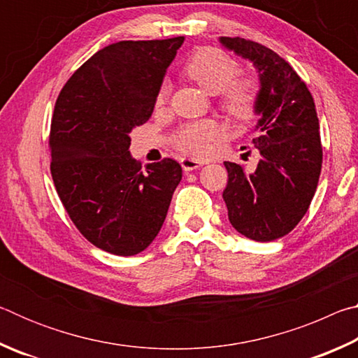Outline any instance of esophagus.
<instances>
[{"mask_svg": "<svg viewBox=\"0 0 358 358\" xmlns=\"http://www.w3.org/2000/svg\"><path fill=\"white\" fill-rule=\"evenodd\" d=\"M202 166L201 161H196V159H189V157H185V159H181V167H183L185 172H191V171H197L199 167Z\"/></svg>", "mask_w": 358, "mask_h": 358, "instance_id": "34e87169", "label": "esophagus"}]
</instances>
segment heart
Segmentation results:
<instances>
[{"label":"heart","mask_w":358,"mask_h":358,"mask_svg":"<svg viewBox=\"0 0 358 358\" xmlns=\"http://www.w3.org/2000/svg\"><path fill=\"white\" fill-rule=\"evenodd\" d=\"M185 74L208 94H217V104L230 120L246 123L257 113L260 85L251 76H241L237 59L215 47H202L185 63ZM169 98V87L162 85L156 94V107H162ZM221 126L213 120L186 123L172 136V145L181 153L202 157L210 153L221 137Z\"/></svg>","instance_id":"heart-1"}]
</instances>
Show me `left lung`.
I'll return each instance as SVG.
<instances>
[{
	"mask_svg": "<svg viewBox=\"0 0 358 358\" xmlns=\"http://www.w3.org/2000/svg\"><path fill=\"white\" fill-rule=\"evenodd\" d=\"M221 42L257 68V113H262L252 138L260 153L256 172L224 162L229 180L222 199L230 224L241 235L271 241L301 221L316 192L322 169L316 106L306 83L271 48L241 38Z\"/></svg>",
	"mask_w": 358,
	"mask_h": 358,
	"instance_id": "1",
	"label": "left lung"
}]
</instances>
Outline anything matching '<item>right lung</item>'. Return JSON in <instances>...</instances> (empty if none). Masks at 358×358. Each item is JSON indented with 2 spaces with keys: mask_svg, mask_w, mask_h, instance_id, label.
<instances>
[{
  "mask_svg": "<svg viewBox=\"0 0 358 358\" xmlns=\"http://www.w3.org/2000/svg\"><path fill=\"white\" fill-rule=\"evenodd\" d=\"M183 41H120L101 48L55 102L48 136L53 185L78 232L115 256L150 246L181 180V166L171 157L145 169L132 159L129 132L150 120Z\"/></svg>",
  "mask_w": 358,
  "mask_h": 358,
  "instance_id": "right-lung-1",
  "label": "right lung"
}]
</instances>
